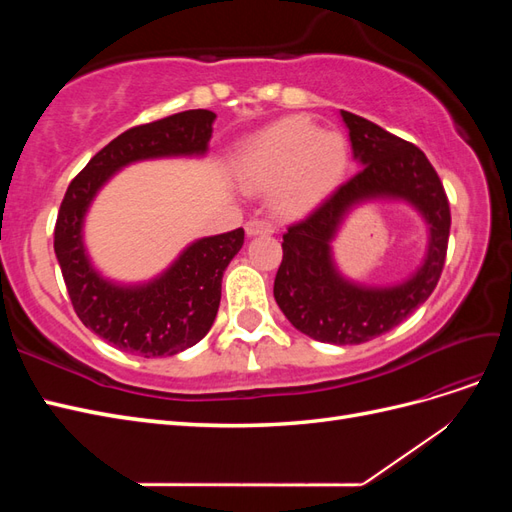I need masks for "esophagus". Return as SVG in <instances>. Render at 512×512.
<instances>
[{
	"label": "esophagus",
	"mask_w": 512,
	"mask_h": 512,
	"mask_svg": "<svg viewBox=\"0 0 512 512\" xmlns=\"http://www.w3.org/2000/svg\"><path fill=\"white\" fill-rule=\"evenodd\" d=\"M273 226L265 220H250L245 224V235L247 237H256V235H271Z\"/></svg>",
	"instance_id": "obj_1"
}]
</instances>
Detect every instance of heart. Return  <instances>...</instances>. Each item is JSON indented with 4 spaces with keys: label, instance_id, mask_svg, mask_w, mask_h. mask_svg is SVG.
Here are the masks:
<instances>
[{
    "label": "heart",
    "instance_id": "heart-1",
    "mask_svg": "<svg viewBox=\"0 0 512 512\" xmlns=\"http://www.w3.org/2000/svg\"><path fill=\"white\" fill-rule=\"evenodd\" d=\"M348 168L346 138L320 132L305 117H286L260 130L241 149L245 190H273L271 207L282 218H303L342 183Z\"/></svg>",
    "mask_w": 512,
    "mask_h": 512
}]
</instances>
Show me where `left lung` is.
Returning a JSON list of instances; mask_svg holds the SVG:
<instances>
[{"instance_id": "obj_1", "label": "left lung", "mask_w": 512, "mask_h": 512, "mask_svg": "<svg viewBox=\"0 0 512 512\" xmlns=\"http://www.w3.org/2000/svg\"><path fill=\"white\" fill-rule=\"evenodd\" d=\"M342 115L361 170L284 235V258L273 297L297 331L324 344L352 346L380 337L429 299L446 258L451 209L425 153L359 115ZM371 199H399L428 224L426 258L406 281L367 287L336 269L332 241L352 208Z\"/></svg>"}]
</instances>
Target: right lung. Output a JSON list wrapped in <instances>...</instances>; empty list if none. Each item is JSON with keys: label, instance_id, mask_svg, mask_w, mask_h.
Instances as JSON below:
<instances>
[{"label": "right lung", "instance_id": "right-lung-1", "mask_svg": "<svg viewBox=\"0 0 512 512\" xmlns=\"http://www.w3.org/2000/svg\"><path fill=\"white\" fill-rule=\"evenodd\" d=\"M215 113L196 108L130 128L100 149L68 185L55 224V256L76 316L111 346L158 359L198 344L218 316L222 277L243 245V228L192 241L160 275L121 284L91 265L85 215L115 173L134 162L203 158Z\"/></svg>", "mask_w": 512, "mask_h": 512}]
</instances>
